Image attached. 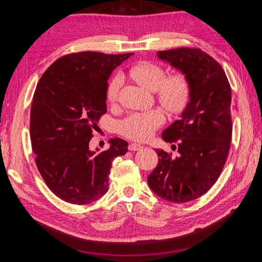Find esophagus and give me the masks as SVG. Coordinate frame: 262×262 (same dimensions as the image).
Returning a JSON list of instances; mask_svg holds the SVG:
<instances>
[{
	"label": "esophagus",
	"mask_w": 262,
	"mask_h": 262,
	"mask_svg": "<svg viewBox=\"0 0 262 262\" xmlns=\"http://www.w3.org/2000/svg\"><path fill=\"white\" fill-rule=\"evenodd\" d=\"M128 148H129V151H138V149L143 148V146H141L140 144L132 143V144H129V146H128Z\"/></svg>",
	"instance_id": "esophagus-1"
}]
</instances>
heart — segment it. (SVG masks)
<instances>
[{
	"label": "heart",
	"instance_id": "heart-1",
	"mask_svg": "<svg viewBox=\"0 0 262 262\" xmlns=\"http://www.w3.org/2000/svg\"><path fill=\"white\" fill-rule=\"evenodd\" d=\"M133 80L140 83L146 90L155 92L159 102L170 113H178L185 107L189 98V83L182 74H173L165 79V72L159 65L140 62L128 71ZM121 79L111 77L107 86L108 102L115 103L118 100ZM164 116L160 110L147 113H136L128 116L119 125L120 134L134 141H146L163 124Z\"/></svg>",
	"mask_w": 262,
	"mask_h": 262
}]
</instances>
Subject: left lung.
I'll list each match as a JSON object with an SVG mask.
<instances>
[{
  "label": "left lung",
  "instance_id": "obj_1",
  "mask_svg": "<svg viewBox=\"0 0 262 262\" xmlns=\"http://www.w3.org/2000/svg\"><path fill=\"white\" fill-rule=\"evenodd\" d=\"M158 57L185 75L190 91L180 119L162 132L179 155L155 148L159 163L147 182L162 199L187 203L207 192L224 168L232 137L231 86L222 66L198 48L158 52Z\"/></svg>",
  "mask_w": 262,
  "mask_h": 262
}]
</instances>
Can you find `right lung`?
Here are the masks:
<instances>
[{"label": "right lung", "instance_id": "right-lung-1", "mask_svg": "<svg viewBox=\"0 0 262 262\" xmlns=\"http://www.w3.org/2000/svg\"><path fill=\"white\" fill-rule=\"evenodd\" d=\"M132 55H65L38 82L30 110L32 152L47 187L65 202L85 205L101 198L114 159L128 151V143L117 137L107 151H92L90 140L107 111L109 77Z\"/></svg>", "mask_w": 262, "mask_h": 262}]
</instances>
